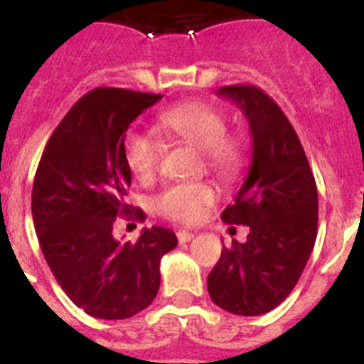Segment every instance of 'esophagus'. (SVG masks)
I'll list each match as a JSON object with an SVG mask.
<instances>
[{
    "mask_svg": "<svg viewBox=\"0 0 364 364\" xmlns=\"http://www.w3.org/2000/svg\"><path fill=\"white\" fill-rule=\"evenodd\" d=\"M193 237H195V235H193L191 231H188V230H178V231H176V239H178L180 244H182V242H189V240H191Z\"/></svg>",
    "mask_w": 364,
    "mask_h": 364,
    "instance_id": "1",
    "label": "esophagus"
}]
</instances>
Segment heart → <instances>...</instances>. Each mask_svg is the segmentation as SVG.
<instances>
[{
    "instance_id": "b5f03b06",
    "label": "heart",
    "mask_w": 364,
    "mask_h": 364,
    "mask_svg": "<svg viewBox=\"0 0 364 364\" xmlns=\"http://www.w3.org/2000/svg\"><path fill=\"white\" fill-rule=\"evenodd\" d=\"M160 129L176 142L200 149L202 166L222 180H233L242 171L246 147L242 138L228 133V117L220 107L208 102H189L162 112ZM160 146L156 140L136 131L125 134L124 160L133 176L149 182L160 164ZM215 189L208 182L167 186L154 198V210L162 217L180 224L200 220L210 205L215 204Z\"/></svg>"
}]
</instances>
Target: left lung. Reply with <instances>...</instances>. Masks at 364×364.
<instances>
[{"label": "left lung", "instance_id": "1", "mask_svg": "<svg viewBox=\"0 0 364 364\" xmlns=\"http://www.w3.org/2000/svg\"><path fill=\"white\" fill-rule=\"evenodd\" d=\"M252 129V166L226 224L250 228L246 242L222 247L208 275L211 301L235 315H262L277 308L297 284L317 237V186L294 125L262 89L226 85Z\"/></svg>", "mask_w": 364, "mask_h": 364}]
</instances>
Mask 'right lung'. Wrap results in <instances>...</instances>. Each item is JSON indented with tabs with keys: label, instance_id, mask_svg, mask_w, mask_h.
<instances>
[{
	"label": "right lung",
	"instance_id": "obj_1",
	"mask_svg": "<svg viewBox=\"0 0 364 364\" xmlns=\"http://www.w3.org/2000/svg\"><path fill=\"white\" fill-rule=\"evenodd\" d=\"M162 95L96 87L69 109L45 146L32 186V220L45 260L67 297L98 319H127L153 302L160 259L176 246L166 228L136 242L112 237L117 217L144 220L127 202L124 138Z\"/></svg>",
	"mask_w": 364,
	"mask_h": 364
}]
</instances>
